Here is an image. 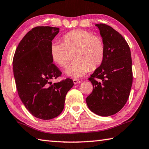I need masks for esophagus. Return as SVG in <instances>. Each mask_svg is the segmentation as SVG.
Listing matches in <instances>:
<instances>
[{"label": "esophagus", "instance_id": "1", "mask_svg": "<svg viewBox=\"0 0 149 149\" xmlns=\"http://www.w3.org/2000/svg\"><path fill=\"white\" fill-rule=\"evenodd\" d=\"M73 83H74V84H80V83H81V81L77 79H74L73 80Z\"/></svg>", "mask_w": 149, "mask_h": 149}]
</instances>
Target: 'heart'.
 <instances>
[{
  "label": "heart",
  "instance_id": "1",
  "mask_svg": "<svg viewBox=\"0 0 149 149\" xmlns=\"http://www.w3.org/2000/svg\"><path fill=\"white\" fill-rule=\"evenodd\" d=\"M63 43L54 42L51 44L52 61L65 68L69 63V52H74L75 60L66 69L67 76L74 79L82 77L90 70L100 66L105 54L103 39L90 31L75 29L65 34Z\"/></svg>",
  "mask_w": 149,
  "mask_h": 149
}]
</instances>
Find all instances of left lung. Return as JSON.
<instances>
[{
  "label": "left lung",
  "instance_id": "1",
  "mask_svg": "<svg viewBox=\"0 0 149 149\" xmlns=\"http://www.w3.org/2000/svg\"><path fill=\"white\" fill-rule=\"evenodd\" d=\"M105 46V58L88 80L93 91L86 99L88 108L101 116L113 115L124 107L133 82L131 52L120 34L110 26L96 24Z\"/></svg>",
  "mask_w": 149,
  "mask_h": 149
}]
</instances>
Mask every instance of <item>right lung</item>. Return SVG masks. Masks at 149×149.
Listing matches in <instances>:
<instances>
[{"label":"right lung","mask_w":149,"mask_h":149,"mask_svg":"<svg viewBox=\"0 0 149 149\" xmlns=\"http://www.w3.org/2000/svg\"><path fill=\"white\" fill-rule=\"evenodd\" d=\"M59 29L33 28L18 44L13 59V70L19 97L36 118L52 119L64 109L65 96L74 83L70 79L52 84L61 76L50 56L52 41Z\"/></svg>","instance_id":"add662e5"}]
</instances>
